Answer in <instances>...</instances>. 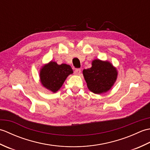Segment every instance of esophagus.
Returning <instances> with one entry per match:
<instances>
[{"instance_id": "1", "label": "esophagus", "mask_w": 150, "mask_h": 150, "mask_svg": "<svg viewBox=\"0 0 150 150\" xmlns=\"http://www.w3.org/2000/svg\"><path fill=\"white\" fill-rule=\"evenodd\" d=\"M74 73H75V75H80L81 73V69H76L75 70Z\"/></svg>"}]
</instances>
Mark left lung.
Wrapping results in <instances>:
<instances>
[{"label":"left lung","mask_w":150,"mask_h":150,"mask_svg":"<svg viewBox=\"0 0 150 150\" xmlns=\"http://www.w3.org/2000/svg\"><path fill=\"white\" fill-rule=\"evenodd\" d=\"M82 73L89 90L95 94L104 93L110 90L118 75L117 69L112 64L100 59L92 60L91 68L84 69Z\"/></svg>","instance_id":"obj_1"}]
</instances>
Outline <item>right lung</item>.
Instances as JSON below:
<instances>
[{
	"label": "right lung",
	"mask_w": 150,
	"mask_h": 150,
	"mask_svg": "<svg viewBox=\"0 0 150 150\" xmlns=\"http://www.w3.org/2000/svg\"><path fill=\"white\" fill-rule=\"evenodd\" d=\"M73 73L71 67L66 64L59 65L51 60L41 67L39 73L40 82L47 90L56 93L62 87L66 78Z\"/></svg>",
	"instance_id": "1"
}]
</instances>
